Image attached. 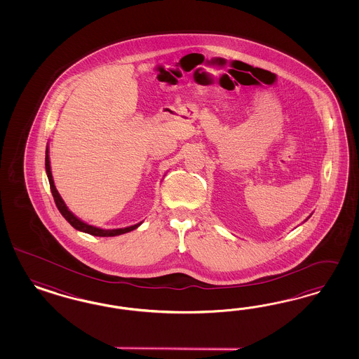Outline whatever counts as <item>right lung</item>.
Returning a JSON list of instances; mask_svg holds the SVG:
<instances>
[{
	"label": "right lung",
	"instance_id": "right-lung-1",
	"mask_svg": "<svg viewBox=\"0 0 359 359\" xmlns=\"http://www.w3.org/2000/svg\"><path fill=\"white\" fill-rule=\"evenodd\" d=\"M46 172H47V176H48V182H50V188H51V194L54 196L55 204H56V207L59 209V212L62 213V216L74 226V228L76 229V230H80V231H84V233H88V234H90V236H96V237H114V236H120V234H125V233H128V231H131V230H134V229L138 228L140 225H141V222L140 224H137V225H133V226H129V228L125 229H113V230H104V229H98L95 228V226H92V225H88L86 222H83V221H80L76 216H74L69 210H68V208L65 207V201H63V198L60 197L59 195V192L56 191V188H55L54 184V179H53V174H51V167H50V158H48V149H47V151H46Z\"/></svg>",
	"mask_w": 359,
	"mask_h": 359
}]
</instances>
